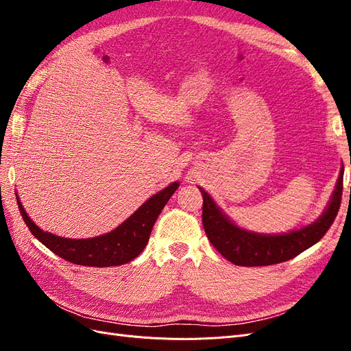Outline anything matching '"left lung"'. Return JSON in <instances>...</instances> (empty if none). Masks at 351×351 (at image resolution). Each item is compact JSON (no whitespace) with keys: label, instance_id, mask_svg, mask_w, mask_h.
<instances>
[{"label":"left lung","instance_id":"left-lung-1","mask_svg":"<svg viewBox=\"0 0 351 351\" xmlns=\"http://www.w3.org/2000/svg\"><path fill=\"white\" fill-rule=\"evenodd\" d=\"M343 174L344 168L341 167L331 199L322 214L311 224L282 234H262L239 227L221 210L208 192L199 187L204 196L202 221L206 236L222 256L239 267H265L290 261L319 241L332 226L341 204Z\"/></svg>","mask_w":351,"mask_h":351}]
</instances>
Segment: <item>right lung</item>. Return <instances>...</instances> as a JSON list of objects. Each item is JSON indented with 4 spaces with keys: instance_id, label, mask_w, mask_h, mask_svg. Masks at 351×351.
Returning a JSON list of instances; mask_svg holds the SVG:
<instances>
[{
    "instance_id": "add662e5",
    "label": "right lung",
    "mask_w": 351,
    "mask_h": 351,
    "mask_svg": "<svg viewBox=\"0 0 351 351\" xmlns=\"http://www.w3.org/2000/svg\"><path fill=\"white\" fill-rule=\"evenodd\" d=\"M180 183L174 182L165 189L152 195L145 204L134 210L119 227L112 231L92 239H67L40 230L30 219L22 202L17 196L20 214L23 217L27 228L44 246L60 258L83 267H119L129 263L141 254L149 241V236L156 218L167 205V202L174 195Z\"/></svg>"
}]
</instances>
